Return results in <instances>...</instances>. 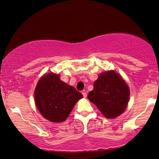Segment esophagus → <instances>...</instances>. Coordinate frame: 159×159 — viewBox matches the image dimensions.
<instances>
[{
  "label": "esophagus",
  "instance_id": "obj_1",
  "mask_svg": "<svg viewBox=\"0 0 159 159\" xmlns=\"http://www.w3.org/2000/svg\"><path fill=\"white\" fill-rule=\"evenodd\" d=\"M82 94H83V98H87V93H86L85 92V91H83V92H82Z\"/></svg>",
  "mask_w": 159,
  "mask_h": 159
}]
</instances>
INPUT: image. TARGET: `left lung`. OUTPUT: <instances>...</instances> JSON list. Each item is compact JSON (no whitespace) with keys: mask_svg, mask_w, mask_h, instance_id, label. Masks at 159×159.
Returning <instances> with one entry per match:
<instances>
[{"mask_svg":"<svg viewBox=\"0 0 159 159\" xmlns=\"http://www.w3.org/2000/svg\"><path fill=\"white\" fill-rule=\"evenodd\" d=\"M130 91L120 76L114 71L99 75L94 83L88 98L107 118H114L123 113L127 107Z\"/></svg>","mask_w":159,"mask_h":159,"instance_id":"left-lung-1","label":"left lung"}]
</instances>
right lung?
I'll list each match as a JSON object with an SVG mask.
<instances>
[{
    "label": "right lung",
    "instance_id": "right-lung-1",
    "mask_svg": "<svg viewBox=\"0 0 159 159\" xmlns=\"http://www.w3.org/2000/svg\"><path fill=\"white\" fill-rule=\"evenodd\" d=\"M35 102L43 116L55 123L63 122L82 94L73 86L61 81L58 74L44 75L36 85Z\"/></svg>",
    "mask_w": 159,
    "mask_h": 159
}]
</instances>
